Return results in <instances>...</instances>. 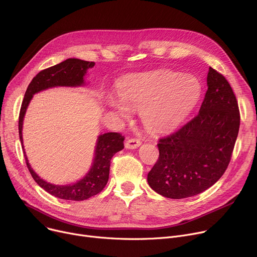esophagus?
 Segmentation results:
<instances>
[{
	"label": "esophagus",
	"instance_id": "34e87169",
	"mask_svg": "<svg viewBox=\"0 0 257 257\" xmlns=\"http://www.w3.org/2000/svg\"><path fill=\"white\" fill-rule=\"evenodd\" d=\"M141 145V141L137 138H131V139H128L125 143V148L126 149H129V150H134V149H137L139 148V146Z\"/></svg>",
	"mask_w": 257,
	"mask_h": 257
}]
</instances>
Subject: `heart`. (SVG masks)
<instances>
[{
    "label": "heart",
    "mask_w": 257,
    "mask_h": 257,
    "mask_svg": "<svg viewBox=\"0 0 257 257\" xmlns=\"http://www.w3.org/2000/svg\"><path fill=\"white\" fill-rule=\"evenodd\" d=\"M200 95L201 84L195 77L154 72L127 77L120 83L119 95L109 93L105 102L122 119L128 118L129 108L141 111L143 124L161 131L178 125Z\"/></svg>",
    "instance_id": "1"
}]
</instances>
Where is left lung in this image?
I'll list each match as a JSON object with an SVG mask.
<instances>
[{
  "label": "left lung",
  "instance_id": "obj_1",
  "mask_svg": "<svg viewBox=\"0 0 257 257\" xmlns=\"http://www.w3.org/2000/svg\"><path fill=\"white\" fill-rule=\"evenodd\" d=\"M240 126L237 98L227 79L209 67L199 113L160 138V157L148 175L157 193L173 199L197 195L227 170Z\"/></svg>",
  "mask_w": 257,
  "mask_h": 257
}]
</instances>
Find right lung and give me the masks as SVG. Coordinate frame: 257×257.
<instances>
[{
	"label": "right lung",
	"mask_w": 257,
	"mask_h": 257,
	"mask_svg": "<svg viewBox=\"0 0 257 257\" xmlns=\"http://www.w3.org/2000/svg\"><path fill=\"white\" fill-rule=\"evenodd\" d=\"M94 66V62H87L79 59H67L66 61L41 71L33 77L29 83L19 114V137L23 149L22 126L26 108L33 96L42 90L56 86H81L84 85V75L89 68ZM124 136L117 132H108L98 136L94 151V159L89 172L75 184L70 185H55L41 179L30 167L27 157H24L26 166L38 184L48 193L55 197L66 200H85L99 193L106 185L109 174L111 160L115 154L124 149Z\"/></svg>",
	"instance_id": "add662e5"
}]
</instances>
